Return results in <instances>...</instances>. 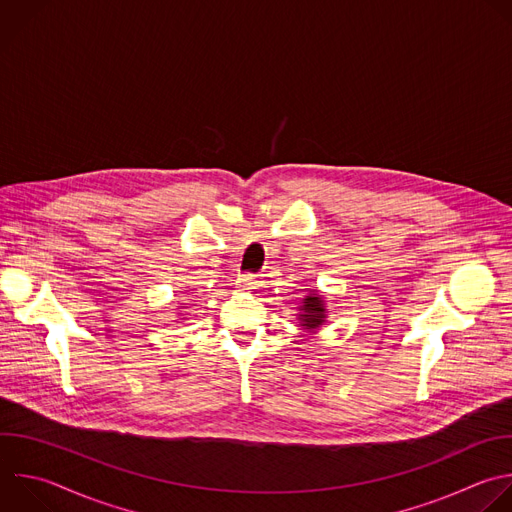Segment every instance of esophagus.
<instances>
[{
  "label": "esophagus",
  "mask_w": 512,
  "mask_h": 512,
  "mask_svg": "<svg viewBox=\"0 0 512 512\" xmlns=\"http://www.w3.org/2000/svg\"><path fill=\"white\" fill-rule=\"evenodd\" d=\"M237 285L243 287V289H257V287H261V277L259 275H251V273L239 275Z\"/></svg>",
  "instance_id": "34e87169"
}]
</instances>
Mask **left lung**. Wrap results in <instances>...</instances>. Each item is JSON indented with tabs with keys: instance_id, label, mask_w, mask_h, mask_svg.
<instances>
[{
	"instance_id": "left-lung-1",
	"label": "left lung",
	"mask_w": 512,
	"mask_h": 512,
	"mask_svg": "<svg viewBox=\"0 0 512 512\" xmlns=\"http://www.w3.org/2000/svg\"><path fill=\"white\" fill-rule=\"evenodd\" d=\"M325 317H327L325 299L317 291H309V295H305L299 305V313H297L299 327L305 333H315L325 323Z\"/></svg>"
}]
</instances>
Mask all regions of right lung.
<instances>
[{
    "mask_svg": "<svg viewBox=\"0 0 512 512\" xmlns=\"http://www.w3.org/2000/svg\"><path fill=\"white\" fill-rule=\"evenodd\" d=\"M181 309H183V305H181Z\"/></svg>",
    "mask_w": 512,
    "mask_h": 512,
    "instance_id": "right-lung-1",
    "label": "right lung"
}]
</instances>
